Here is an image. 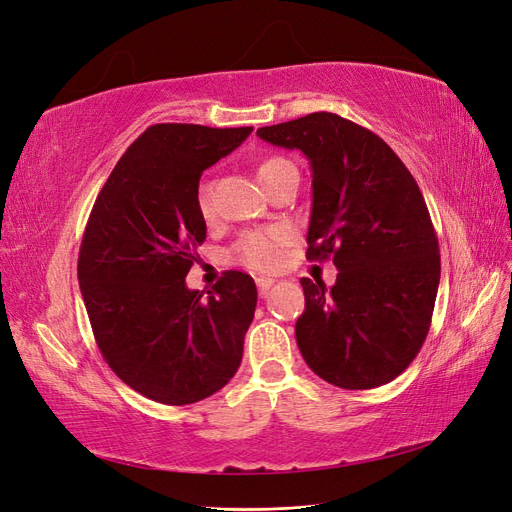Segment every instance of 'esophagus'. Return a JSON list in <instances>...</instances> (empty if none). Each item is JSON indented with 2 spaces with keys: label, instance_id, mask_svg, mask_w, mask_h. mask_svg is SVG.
Returning a JSON list of instances; mask_svg holds the SVG:
<instances>
[{
  "label": "esophagus",
  "instance_id": "esophagus-1",
  "mask_svg": "<svg viewBox=\"0 0 512 512\" xmlns=\"http://www.w3.org/2000/svg\"><path fill=\"white\" fill-rule=\"evenodd\" d=\"M256 286H258L260 294H267V290L273 286V280H271V277H258Z\"/></svg>",
  "mask_w": 512,
  "mask_h": 512
}]
</instances>
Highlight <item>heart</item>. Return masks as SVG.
<instances>
[{"instance_id":"1","label":"heart","mask_w":512,"mask_h":512,"mask_svg":"<svg viewBox=\"0 0 512 512\" xmlns=\"http://www.w3.org/2000/svg\"><path fill=\"white\" fill-rule=\"evenodd\" d=\"M288 168H294V164L286 158H280V156L267 158L258 164V179L262 185H267ZM198 209L205 218H209L213 211L209 183H205L198 192ZM288 241H290V230L284 226L245 232V235L235 243V247H232V258L254 271H273L282 265L284 247Z\"/></svg>"}]
</instances>
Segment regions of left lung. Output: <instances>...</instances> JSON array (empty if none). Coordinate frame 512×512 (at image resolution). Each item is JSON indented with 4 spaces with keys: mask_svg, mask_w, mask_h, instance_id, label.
<instances>
[{
    "mask_svg": "<svg viewBox=\"0 0 512 512\" xmlns=\"http://www.w3.org/2000/svg\"><path fill=\"white\" fill-rule=\"evenodd\" d=\"M256 134L309 160L307 258L333 256L339 271L331 288L301 280L294 335L305 363L350 391L391 382L421 350L440 284L438 237L414 177L380 136L333 113Z\"/></svg>",
    "mask_w": 512,
    "mask_h": 512,
    "instance_id": "left-lung-1",
    "label": "left lung"
}]
</instances>
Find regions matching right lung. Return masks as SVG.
Instances as JSON below:
<instances>
[{
    "instance_id": "right-lung-1",
    "label": "right lung",
    "mask_w": 512,
    "mask_h": 512,
    "mask_svg": "<svg viewBox=\"0 0 512 512\" xmlns=\"http://www.w3.org/2000/svg\"><path fill=\"white\" fill-rule=\"evenodd\" d=\"M254 128L156 123L123 153L100 190L79 252V286L98 348L130 389L166 406L196 404L237 374L256 284L226 271L211 290L185 275L207 237L203 170Z\"/></svg>"
}]
</instances>
